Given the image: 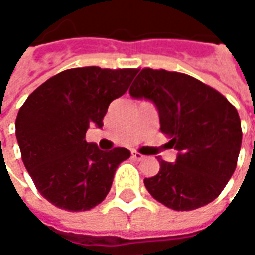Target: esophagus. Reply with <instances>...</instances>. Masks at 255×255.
Masks as SVG:
<instances>
[{
    "label": "esophagus",
    "mask_w": 255,
    "mask_h": 255,
    "mask_svg": "<svg viewBox=\"0 0 255 255\" xmlns=\"http://www.w3.org/2000/svg\"><path fill=\"white\" fill-rule=\"evenodd\" d=\"M131 155H132V158L133 160H136V161H140V160H143V155L140 154V153H138V151H131Z\"/></svg>",
    "instance_id": "1"
}]
</instances>
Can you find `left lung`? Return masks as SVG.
<instances>
[{
  "instance_id": "8db88e82",
  "label": "left lung",
  "mask_w": 255,
  "mask_h": 255,
  "mask_svg": "<svg viewBox=\"0 0 255 255\" xmlns=\"http://www.w3.org/2000/svg\"><path fill=\"white\" fill-rule=\"evenodd\" d=\"M154 102L161 132L179 151L175 164L144 179L151 197L173 210H194L219 197L235 171L242 144L235 106L217 90L190 75L143 68L129 89Z\"/></svg>"
}]
</instances>
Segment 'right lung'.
I'll return each mask as SVG.
<instances>
[{
  "mask_svg": "<svg viewBox=\"0 0 255 255\" xmlns=\"http://www.w3.org/2000/svg\"><path fill=\"white\" fill-rule=\"evenodd\" d=\"M135 68H72L34 90L16 117L21 160L41 195L64 210H90L112 187L129 150L102 151L86 142L90 124L104 126L112 101L129 87Z\"/></svg>",
  "mask_w": 255,
  "mask_h": 255,
  "instance_id": "add662e5",
  "label": "right lung"
}]
</instances>
